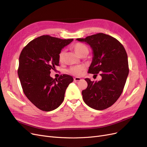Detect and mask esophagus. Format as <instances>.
Segmentation results:
<instances>
[{"mask_svg":"<svg viewBox=\"0 0 147 147\" xmlns=\"http://www.w3.org/2000/svg\"><path fill=\"white\" fill-rule=\"evenodd\" d=\"M81 79L80 78H78V77H76V78H74V82H79L80 81Z\"/></svg>","mask_w":147,"mask_h":147,"instance_id":"34e87169","label":"esophagus"}]
</instances>
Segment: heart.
Wrapping results in <instances>:
<instances>
[{"label":"heart","mask_w":147,"mask_h":147,"mask_svg":"<svg viewBox=\"0 0 147 147\" xmlns=\"http://www.w3.org/2000/svg\"><path fill=\"white\" fill-rule=\"evenodd\" d=\"M73 48L75 52L76 53L77 55L79 57H81L84 54H88L89 53V49L88 46L83 43H77L74 44L73 46ZM65 55V51L64 50H62L58 55L59 60L60 61H63ZM84 69V67L82 65H79V66H75L72 67L69 69L68 72L73 75L76 76H80L82 74V71Z\"/></svg>","instance_id":"obj_1"}]
</instances>
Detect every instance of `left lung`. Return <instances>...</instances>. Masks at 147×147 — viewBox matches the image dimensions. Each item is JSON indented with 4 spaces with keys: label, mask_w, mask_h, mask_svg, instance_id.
<instances>
[{
    "label": "left lung",
    "mask_w": 147,
    "mask_h": 147,
    "mask_svg": "<svg viewBox=\"0 0 147 147\" xmlns=\"http://www.w3.org/2000/svg\"><path fill=\"white\" fill-rule=\"evenodd\" d=\"M76 40L86 42L93 50L88 73H101L102 77L96 82L85 79L88 87L82 92L83 101L92 109L105 110L117 101L124 89L129 71L126 50L116 38L102 33Z\"/></svg>",
    "instance_id": "left-lung-1"
}]
</instances>
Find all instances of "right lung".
Listing matches in <instances>:
<instances>
[{"instance_id": "add662e5", "label": "right lung", "mask_w": 147, "mask_h": 147, "mask_svg": "<svg viewBox=\"0 0 147 147\" xmlns=\"http://www.w3.org/2000/svg\"><path fill=\"white\" fill-rule=\"evenodd\" d=\"M73 40L43 35L30 42L19 58L18 74L23 92L38 109L55 110L62 104L72 76L61 75L58 79L50 76L51 70L59 65V53Z\"/></svg>"}]
</instances>
